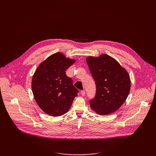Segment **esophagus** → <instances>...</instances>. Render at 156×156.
Here are the masks:
<instances>
[{"mask_svg": "<svg viewBox=\"0 0 156 156\" xmlns=\"http://www.w3.org/2000/svg\"><path fill=\"white\" fill-rule=\"evenodd\" d=\"M81 95H82V96H84V95H85V94H86L85 91H84V90L81 91Z\"/></svg>", "mask_w": 156, "mask_h": 156, "instance_id": "esophagus-1", "label": "esophagus"}]
</instances>
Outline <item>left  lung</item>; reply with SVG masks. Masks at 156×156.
<instances>
[{"label":"left lung","mask_w":156,"mask_h":156,"mask_svg":"<svg viewBox=\"0 0 156 156\" xmlns=\"http://www.w3.org/2000/svg\"><path fill=\"white\" fill-rule=\"evenodd\" d=\"M86 62L96 86V96L90 102L91 108L99 115L113 113L129 94L131 81L128 72L107 54L88 57Z\"/></svg>","instance_id":"left-lung-1"}]
</instances>
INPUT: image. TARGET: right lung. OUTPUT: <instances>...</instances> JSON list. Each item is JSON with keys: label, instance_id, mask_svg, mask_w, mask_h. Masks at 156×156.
<instances>
[{"label": "right lung", "instance_id": "obj_1", "mask_svg": "<svg viewBox=\"0 0 156 156\" xmlns=\"http://www.w3.org/2000/svg\"><path fill=\"white\" fill-rule=\"evenodd\" d=\"M75 62L57 52L37 66L32 79V91L37 105L47 114L54 117L65 114L77 96L78 90L65 73Z\"/></svg>", "mask_w": 156, "mask_h": 156}]
</instances>
